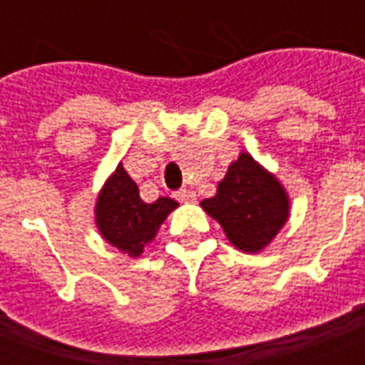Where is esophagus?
Listing matches in <instances>:
<instances>
[{
    "instance_id": "obj_1",
    "label": "esophagus",
    "mask_w": 365,
    "mask_h": 365,
    "mask_svg": "<svg viewBox=\"0 0 365 365\" xmlns=\"http://www.w3.org/2000/svg\"><path fill=\"white\" fill-rule=\"evenodd\" d=\"M175 197L180 199L182 203H193L195 201V191L191 190H182L175 193Z\"/></svg>"
}]
</instances>
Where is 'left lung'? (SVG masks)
I'll return each instance as SVG.
<instances>
[{
    "mask_svg": "<svg viewBox=\"0 0 365 365\" xmlns=\"http://www.w3.org/2000/svg\"><path fill=\"white\" fill-rule=\"evenodd\" d=\"M201 207L225 230L240 252H262L289 219V195L282 182L260 162L240 152Z\"/></svg>",
    "mask_w": 365,
    "mask_h": 365,
    "instance_id": "1",
    "label": "left lung"
}]
</instances>
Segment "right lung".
Masks as SVG:
<instances>
[{"mask_svg": "<svg viewBox=\"0 0 365 365\" xmlns=\"http://www.w3.org/2000/svg\"><path fill=\"white\" fill-rule=\"evenodd\" d=\"M175 207L178 201L170 197L144 203L135 180L127 174L123 164H119L99 190L96 227L105 242L130 258H138Z\"/></svg>", "mask_w": 365, "mask_h": 365, "instance_id": "obj_1", "label": "right lung"}]
</instances>
